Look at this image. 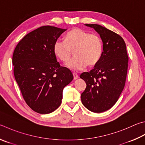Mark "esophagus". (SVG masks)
Returning <instances> with one entry per match:
<instances>
[{"instance_id": "esophagus-1", "label": "esophagus", "mask_w": 145, "mask_h": 145, "mask_svg": "<svg viewBox=\"0 0 145 145\" xmlns=\"http://www.w3.org/2000/svg\"><path fill=\"white\" fill-rule=\"evenodd\" d=\"M73 79H74V80L77 79V78H78V75L76 72H73Z\"/></svg>"}]
</instances>
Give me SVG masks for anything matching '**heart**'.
I'll return each instance as SVG.
<instances>
[{
    "instance_id": "b5f03b06",
    "label": "heart",
    "mask_w": 145,
    "mask_h": 145,
    "mask_svg": "<svg viewBox=\"0 0 145 145\" xmlns=\"http://www.w3.org/2000/svg\"><path fill=\"white\" fill-rule=\"evenodd\" d=\"M72 51L75 57L67 64L68 68L81 70L88 65L94 67L102 57L103 42L96 33H90L79 28H73L65 36V40L58 39L53 46L55 56L64 63L70 61Z\"/></svg>"
}]
</instances>
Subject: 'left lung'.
I'll return each instance as SVG.
<instances>
[{"mask_svg":"<svg viewBox=\"0 0 145 145\" xmlns=\"http://www.w3.org/2000/svg\"><path fill=\"white\" fill-rule=\"evenodd\" d=\"M98 32L103 42L99 63L80 77L86 88L81 94L84 106L94 113L106 111L116 103L124 88L128 68L125 43L118 34L97 24H86Z\"/></svg>","mask_w":145,"mask_h":145,"instance_id":"left-lung-1","label":"left lung"}]
</instances>
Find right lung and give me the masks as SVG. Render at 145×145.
Instances as JSON below:
<instances>
[{
	"label": "right lung",
	"instance_id": "right-lung-1",
	"mask_svg": "<svg viewBox=\"0 0 145 145\" xmlns=\"http://www.w3.org/2000/svg\"><path fill=\"white\" fill-rule=\"evenodd\" d=\"M66 30L49 25L39 27L26 35L13 52L16 81L26 103L39 114H50L60 106L63 89L73 78L53 51L54 42Z\"/></svg>",
	"mask_w": 145,
	"mask_h": 145
}]
</instances>
